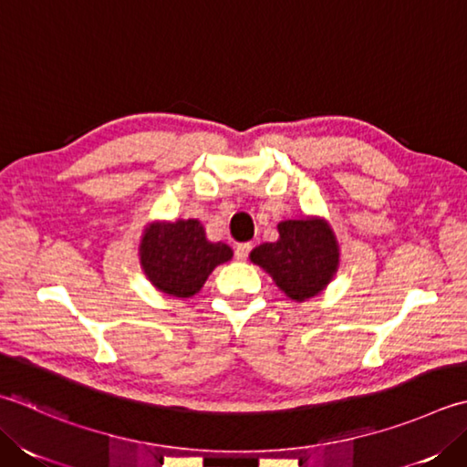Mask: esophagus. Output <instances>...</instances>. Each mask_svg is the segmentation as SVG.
<instances>
[{
    "label": "esophagus",
    "instance_id": "obj_1",
    "mask_svg": "<svg viewBox=\"0 0 467 467\" xmlns=\"http://www.w3.org/2000/svg\"><path fill=\"white\" fill-rule=\"evenodd\" d=\"M251 249H253V244H251V243H239V244L234 246V257H236V259H241V261H244L246 257H249Z\"/></svg>",
    "mask_w": 467,
    "mask_h": 467
}]
</instances>
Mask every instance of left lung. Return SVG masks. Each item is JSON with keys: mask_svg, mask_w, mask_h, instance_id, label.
Masks as SVG:
<instances>
[{"mask_svg": "<svg viewBox=\"0 0 467 467\" xmlns=\"http://www.w3.org/2000/svg\"><path fill=\"white\" fill-rule=\"evenodd\" d=\"M277 243L253 249L251 261L269 273L281 291L304 301L319 294L337 267V244L332 228L322 221H285Z\"/></svg>", "mask_w": 467, "mask_h": 467, "instance_id": "1", "label": "left lung"}]
</instances>
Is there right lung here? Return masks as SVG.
<instances>
[{
    "instance_id": "obj_1",
    "label": "right lung",
    "mask_w": 467,
    "mask_h": 467,
    "mask_svg": "<svg viewBox=\"0 0 467 467\" xmlns=\"http://www.w3.org/2000/svg\"><path fill=\"white\" fill-rule=\"evenodd\" d=\"M231 257V246L206 241L198 221L151 224L141 243L145 275L160 291L173 297L198 294L216 265Z\"/></svg>"
}]
</instances>
